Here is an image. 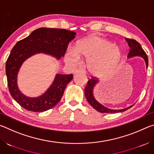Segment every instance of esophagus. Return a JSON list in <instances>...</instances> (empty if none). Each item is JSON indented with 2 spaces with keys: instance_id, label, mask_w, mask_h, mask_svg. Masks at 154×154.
<instances>
[{
  "instance_id": "esophagus-1",
  "label": "esophagus",
  "mask_w": 154,
  "mask_h": 154,
  "mask_svg": "<svg viewBox=\"0 0 154 154\" xmlns=\"http://www.w3.org/2000/svg\"><path fill=\"white\" fill-rule=\"evenodd\" d=\"M79 72H82V73H85V71L82 69H77L76 71L74 72V73L76 74V73H79Z\"/></svg>"
}]
</instances>
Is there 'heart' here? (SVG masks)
I'll use <instances>...</instances> for the list:
<instances>
[{"label":"heart","mask_w":154,"mask_h":154,"mask_svg":"<svg viewBox=\"0 0 154 154\" xmlns=\"http://www.w3.org/2000/svg\"><path fill=\"white\" fill-rule=\"evenodd\" d=\"M123 51L120 46L98 35H92L78 41L74 49L65 54V60L75 63L79 58L87 59V67L92 75L105 77L121 64Z\"/></svg>","instance_id":"heart-1"}]
</instances>
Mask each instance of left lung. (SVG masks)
<instances>
[{
	"mask_svg": "<svg viewBox=\"0 0 154 154\" xmlns=\"http://www.w3.org/2000/svg\"><path fill=\"white\" fill-rule=\"evenodd\" d=\"M127 41L128 45L130 48V51L128 55V58H131L133 57H140L142 58L145 62L146 64V69H147L148 67V58L147 54H145V52L143 50V48H141L140 44L137 42V41L133 39H129V38H125ZM98 83V81L97 79H92L88 81V84L86 87L85 88V96L88 102L89 103L91 106H92L94 109H95L96 111H98L100 113H119V112H123L128 110V109L132 107V105H130L128 106L126 108L122 109H109L106 106H104L102 104L100 103L98 101L96 100V98L94 95V90L96 87V85Z\"/></svg>",
	"mask_w": 154,
	"mask_h": 154,
	"instance_id": "1",
	"label": "left lung"
}]
</instances>
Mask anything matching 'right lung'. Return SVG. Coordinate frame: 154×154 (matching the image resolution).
<instances>
[{"label":"right lung","instance_id":"add662e5","mask_svg":"<svg viewBox=\"0 0 154 154\" xmlns=\"http://www.w3.org/2000/svg\"><path fill=\"white\" fill-rule=\"evenodd\" d=\"M76 33L60 28H39L16 43L6 62V75L10 94L13 98L28 111L43 112L53 108L60 100L72 75L57 73L48 90L36 97L24 94L19 89L17 76L24 62L31 56L43 54L60 60L64 56L68 44Z\"/></svg>","mask_w":154,"mask_h":154}]
</instances>
